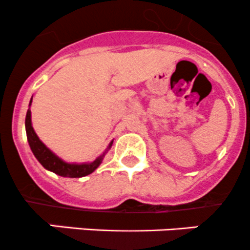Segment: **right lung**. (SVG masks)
Segmentation results:
<instances>
[{
    "label": "right lung",
    "instance_id": "add662e5",
    "mask_svg": "<svg viewBox=\"0 0 250 250\" xmlns=\"http://www.w3.org/2000/svg\"><path fill=\"white\" fill-rule=\"evenodd\" d=\"M31 102H33V97H31L30 103H29V109L26 112L25 117V131H26V137H28L29 146H30L31 152L34 153L36 159L39 163L48 171L54 172V174L59 175L63 177H83L87 175L92 174L101 164H102L103 159H104L105 154L108 150L110 149L113 145V141L108 145L107 149L98 155L93 162L87 163H68L59 158L56 153L52 152L46 145L36 135L35 130L33 127V123H31Z\"/></svg>",
    "mask_w": 250,
    "mask_h": 250
}]
</instances>
